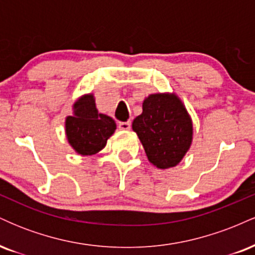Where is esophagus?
<instances>
[{
	"label": "esophagus",
	"instance_id": "34e87169",
	"mask_svg": "<svg viewBox=\"0 0 255 255\" xmlns=\"http://www.w3.org/2000/svg\"><path fill=\"white\" fill-rule=\"evenodd\" d=\"M119 128L121 130L130 129V122L129 121H127V122H119Z\"/></svg>",
	"mask_w": 255,
	"mask_h": 255
}]
</instances>
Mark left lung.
<instances>
[{
  "label": "left lung",
  "mask_w": 255,
  "mask_h": 255,
  "mask_svg": "<svg viewBox=\"0 0 255 255\" xmlns=\"http://www.w3.org/2000/svg\"><path fill=\"white\" fill-rule=\"evenodd\" d=\"M133 130L148 160L159 169L177 165L192 144V121L174 93L148 96L142 103V114L134 119Z\"/></svg>",
  "instance_id": "8db88e82"
}]
</instances>
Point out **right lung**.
I'll list each match as a JSON object with an SVG mask.
<instances>
[{
    "instance_id": "obj_1",
    "label": "right lung",
    "mask_w": 255,
    "mask_h": 255,
    "mask_svg": "<svg viewBox=\"0 0 255 255\" xmlns=\"http://www.w3.org/2000/svg\"><path fill=\"white\" fill-rule=\"evenodd\" d=\"M115 129V121L98 113L92 95L79 98L74 103V115L66 119L68 142L83 156H91L104 148Z\"/></svg>"
}]
</instances>
